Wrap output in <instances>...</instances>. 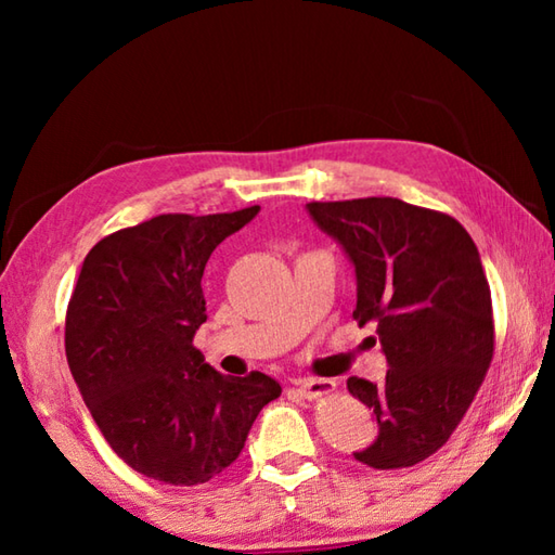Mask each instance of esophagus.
<instances>
[{"label": "esophagus", "instance_id": "1", "mask_svg": "<svg viewBox=\"0 0 555 555\" xmlns=\"http://www.w3.org/2000/svg\"><path fill=\"white\" fill-rule=\"evenodd\" d=\"M296 387L300 391V397L313 401V399H321V397H327V393H333L337 389V384L333 379L311 377V379H298Z\"/></svg>", "mask_w": 555, "mask_h": 555}]
</instances>
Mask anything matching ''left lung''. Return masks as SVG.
Masks as SVG:
<instances>
[{
    "label": "left lung",
    "mask_w": 555,
    "mask_h": 555,
    "mask_svg": "<svg viewBox=\"0 0 555 555\" xmlns=\"http://www.w3.org/2000/svg\"><path fill=\"white\" fill-rule=\"evenodd\" d=\"M308 212L352 259V318L377 325L389 362L382 384L347 379L379 424L354 457L374 469L416 465L448 443L492 364V294L475 242L450 215L399 198L315 201Z\"/></svg>",
    "instance_id": "8db88e82"
}]
</instances>
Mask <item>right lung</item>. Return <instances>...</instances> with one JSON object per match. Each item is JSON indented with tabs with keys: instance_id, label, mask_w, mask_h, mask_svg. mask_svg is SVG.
I'll return each mask as SVG.
<instances>
[{
	"instance_id": "1",
	"label": "right lung",
	"mask_w": 555,
	"mask_h": 555,
	"mask_svg": "<svg viewBox=\"0 0 555 555\" xmlns=\"http://www.w3.org/2000/svg\"><path fill=\"white\" fill-rule=\"evenodd\" d=\"M257 212L156 215L107 234L82 261L65 311L68 367L109 448L152 480L218 477L281 397L267 374L224 377L193 345L208 321L205 264Z\"/></svg>"
}]
</instances>
